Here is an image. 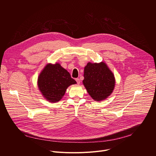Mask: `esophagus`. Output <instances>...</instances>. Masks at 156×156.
<instances>
[{
    "label": "esophagus",
    "mask_w": 156,
    "mask_h": 156,
    "mask_svg": "<svg viewBox=\"0 0 156 156\" xmlns=\"http://www.w3.org/2000/svg\"><path fill=\"white\" fill-rule=\"evenodd\" d=\"M75 80H76L77 84H80V80L79 78H76Z\"/></svg>",
    "instance_id": "obj_1"
}]
</instances>
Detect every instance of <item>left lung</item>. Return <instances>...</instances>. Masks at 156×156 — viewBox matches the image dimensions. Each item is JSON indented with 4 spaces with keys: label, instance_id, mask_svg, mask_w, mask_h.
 Here are the masks:
<instances>
[{
    "label": "left lung",
    "instance_id": "8db88e82",
    "mask_svg": "<svg viewBox=\"0 0 156 156\" xmlns=\"http://www.w3.org/2000/svg\"><path fill=\"white\" fill-rule=\"evenodd\" d=\"M83 83L94 101H102L112 93L115 78L105 62H88L84 69Z\"/></svg>",
    "mask_w": 156,
    "mask_h": 156
}]
</instances>
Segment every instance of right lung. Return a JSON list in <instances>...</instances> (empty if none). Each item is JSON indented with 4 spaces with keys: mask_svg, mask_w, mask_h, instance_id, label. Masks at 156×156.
Returning <instances> with one entry per match:
<instances>
[{
    "mask_svg": "<svg viewBox=\"0 0 156 156\" xmlns=\"http://www.w3.org/2000/svg\"><path fill=\"white\" fill-rule=\"evenodd\" d=\"M76 84L68 71L59 63L47 64L37 78V86L42 96L50 102H57L63 97L66 89Z\"/></svg>",
    "mask_w": 156,
    "mask_h": 156,
    "instance_id": "obj_1",
    "label": "right lung"
}]
</instances>
